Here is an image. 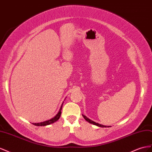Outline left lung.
I'll use <instances>...</instances> for the list:
<instances>
[{"label": "left lung", "mask_w": 152, "mask_h": 152, "mask_svg": "<svg viewBox=\"0 0 152 152\" xmlns=\"http://www.w3.org/2000/svg\"><path fill=\"white\" fill-rule=\"evenodd\" d=\"M83 115V118L85 119V120H86L88 122H89V123H90V124H94V125H97V126H98V127H107V126H106V125H101V124H98V123L95 122H94V121L91 120L90 119L88 118L87 117H86V116H85V115ZM107 127H110L107 126Z\"/></svg>", "instance_id": "obj_1"}]
</instances>
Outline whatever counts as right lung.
<instances>
[{
	"instance_id": "right-lung-1",
	"label": "right lung",
	"mask_w": 152,
	"mask_h": 152,
	"mask_svg": "<svg viewBox=\"0 0 152 152\" xmlns=\"http://www.w3.org/2000/svg\"><path fill=\"white\" fill-rule=\"evenodd\" d=\"M62 105H63V103L62 104V106H61V107H60V109L59 111L58 112V113L55 116H54L53 118H52L48 120L45 121V122H40V123H32V124L36 125V126H46V125H50L51 124H53L55 122H57V121L60 118V115H61V113H62L61 110H62Z\"/></svg>"
}]
</instances>
